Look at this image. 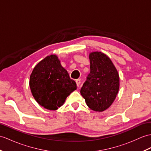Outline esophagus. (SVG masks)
Listing matches in <instances>:
<instances>
[{
    "label": "esophagus",
    "instance_id": "obj_1",
    "mask_svg": "<svg viewBox=\"0 0 151 151\" xmlns=\"http://www.w3.org/2000/svg\"><path fill=\"white\" fill-rule=\"evenodd\" d=\"M76 83L77 87H79L80 86V79L76 80Z\"/></svg>",
    "mask_w": 151,
    "mask_h": 151
}]
</instances>
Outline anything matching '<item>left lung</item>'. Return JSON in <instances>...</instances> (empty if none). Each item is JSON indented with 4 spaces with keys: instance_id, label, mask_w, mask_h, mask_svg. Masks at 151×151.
Here are the masks:
<instances>
[{
    "instance_id": "obj_1",
    "label": "left lung",
    "mask_w": 151,
    "mask_h": 151,
    "mask_svg": "<svg viewBox=\"0 0 151 151\" xmlns=\"http://www.w3.org/2000/svg\"><path fill=\"white\" fill-rule=\"evenodd\" d=\"M91 71L80 90L87 106L96 112L107 109L120 88V77L110 58L100 51L89 55Z\"/></svg>"
}]
</instances>
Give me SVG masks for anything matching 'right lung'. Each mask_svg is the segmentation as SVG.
Here are the masks:
<instances>
[{
    "mask_svg": "<svg viewBox=\"0 0 151 151\" xmlns=\"http://www.w3.org/2000/svg\"><path fill=\"white\" fill-rule=\"evenodd\" d=\"M29 87L33 98L40 106L55 111L76 89V83L70 78L57 56L51 55L34 68L30 75Z\"/></svg>",
    "mask_w": 151,
    "mask_h": 151,
    "instance_id": "obj_1",
    "label": "right lung"
}]
</instances>
